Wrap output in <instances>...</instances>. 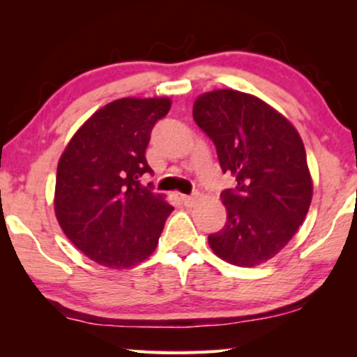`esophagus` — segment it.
Here are the masks:
<instances>
[{
  "label": "esophagus",
  "instance_id": "obj_1",
  "mask_svg": "<svg viewBox=\"0 0 357 357\" xmlns=\"http://www.w3.org/2000/svg\"><path fill=\"white\" fill-rule=\"evenodd\" d=\"M180 202H182L185 206H193L197 203V197H190V195H180Z\"/></svg>",
  "mask_w": 357,
  "mask_h": 357
}]
</instances>
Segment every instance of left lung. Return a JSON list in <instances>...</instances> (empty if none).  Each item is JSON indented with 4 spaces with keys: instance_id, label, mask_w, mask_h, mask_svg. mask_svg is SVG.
<instances>
[{
    "instance_id": "1",
    "label": "left lung",
    "mask_w": 357,
    "mask_h": 357,
    "mask_svg": "<svg viewBox=\"0 0 357 357\" xmlns=\"http://www.w3.org/2000/svg\"><path fill=\"white\" fill-rule=\"evenodd\" d=\"M193 120L216 146L222 172L237 182L221 193L227 221L209 234V247L232 265L265 263L287 245L312 202L299 133L258 97L232 89L199 96Z\"/></svg>"
}]
</instances>
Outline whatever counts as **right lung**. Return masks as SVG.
<instances>
[{
  "label": "right lung",
  "instance_id": "add662e5",
  "mask_svg": "<svg viewBox=\"0 0 357 357\" xmlns=\"http://www.w3.org/2000/svg\"><path fill=\"white\" fill-rule=\"evenodd\" d=\"M169 97H126L102 107L76 131L56 169L55 214L66 237L92 261L131 268L155 250L174 206L139 178L151 131Z\"/></svg>",
  "mask_w": 357,
  "mask_h": 357
}]
</instances>
